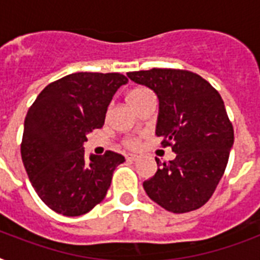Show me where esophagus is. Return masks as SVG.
Instances as JSON below:
<instances>
[{
	"mask_svg": "<svg viewBox=\"0 0 260 260\" xmlns=\"http://www.w3.org/2000/svg\"><path fill=\"white\" fill-rule=\"evenodd\" d=\"M138 155H126V160H129V162H135V160H138Z\"/></svg>",
	"mask_w": 260,
	"mask_h": 260,
	"instance_id": "obj_1",
	"label": "esophagus"
}]
</instances>
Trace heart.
<instances>
[{
    "mask_svg": "<svg viewBox=\"0 0 260 260\" xmlns=\"http://www.w3.org/2000/svg\"><path fill=\"white\" fill-rule=\"evenodd\" d=\"M151 91L148 89H144V87H138V89H134L132 91H131L129 94H128V97H126V100H128V104L129 105H135L136 102H139L140 100H143V98L148 97V95H151ZM129 147H134L135 146V142L134 140H129V142L126 143Z\"/></svg>",
    "mask_w": 260,
    "mask_h": 260,
    "instance_id": "1",
    "label": "heart"
}]
</instances>
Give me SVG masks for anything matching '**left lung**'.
I'll use <instances>...</instances> for the list:
<instances>
[{
  "label": "left lung",
  "mask_w": 260,
  "mask_h": 260,
  "mask_svg": "<svg viewBox=\"0 0 260 260\" xmlns=\"http://www.w3.org/2000/svg\"><path fill=\"white\" fill-rule=\"evenodd\" d=\"M126 75L156 94L155 135L175 154L166 163L155 158L158 171L143 182L147 196L173 213L201 208L217 187L234 146L221 95L190 71L152 69Z\"/></svg>",
  "instance_id": "8db88e82"
}]
</instances>
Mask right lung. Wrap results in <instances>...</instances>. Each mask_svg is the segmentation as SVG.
<instances>
[{"instance_id": "1", "label": "right lung", "mask_w": 260, "mask_h": 260, "mask_svg": "<svg viewBox=\"0 0 260 260\" xmlns=\"http://www.w3.org/2000/svg\"><path fill=\"white\" fill-rule=\"evenodd\" d=\"M128 83L118 73H74L50 83L24 121L21 158L35 191L63 216L87 213L105 198L124 156L85 152L83 143L102 128L114 93Z\"/></svg>"}]
</instances>
